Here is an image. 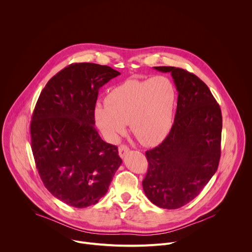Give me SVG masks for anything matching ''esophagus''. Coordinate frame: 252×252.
<instances>
[{"instance_id":"1","label":"esophagus","mask_w":252,"mask_h":252,"mask_svg":"<svg viewBox=\"0 0 252 252\" xmlns=\"http://www.w3.org/2000/svg\"><path fill=\"white\" fill-rule=\"evenodd\" d=\"M129 152V148L126 145H121L119 148V155L121 158H125V156Z\"/></svg>"}]
</instances>
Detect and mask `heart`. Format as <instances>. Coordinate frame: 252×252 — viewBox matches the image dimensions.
Listing matches in <instances>:
<instances>
[{"label":"heart","mask_w":252,"mask_h":252,"mask_svg":"<svg viewBox=\"0 0 252 252\" xmlns=\"http://www.w3.org/2000/svg\"><path fill=\"white\" fill-rule=\"evenodd\" d=\"M175 100V88L164 76L128 80L107 94L106 103H96L94 120L107 140L116 142L129 124L140 143L153 146L169 132Z\"/></svg>","instance_id":"b5f03b06"}]
</instances>
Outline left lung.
I'll return each instance as SVG.
<instances>
[{"instance_id":"8db88e82","label":"left lung","mask_w":252,"mask_h":252,"mask_svg":"<svg viewBox=\"0 0 252 252\" xmlns=\"http://www.w3.org/2000/svg\"><path fill=\"white\" fill-rule=\"evenodd\" d=\"M155 68L171 74L177 106L167 136L146 153L149 167L142 188L157 206L175 209L194 199L218 170L222 117L220 104L198 77L174 66Z\"/></svg>"}]
</instances>
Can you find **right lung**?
<instances>
[{"mask_svg": "<svg viewBox=\"0 0 252 252\" xmlns=\"http://www.w3.org/2000/svg\"><path fill=\"white\" fill-rule=\"evenodd\" d=\"M119 75L107 65L71 63L48 82L35 103L30 126L35 166L46 189L69 206L95 204L123 162L118 147L94 127L98 90Z\"/></svg>", "mask_w": 252, "mask_h": 252, "instance_id": "1", "label": "right lung"}]
</instances>
